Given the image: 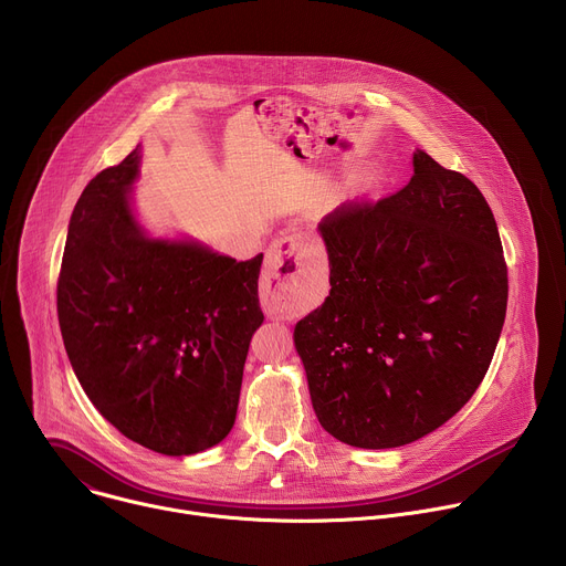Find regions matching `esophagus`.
I'll return each instance as SVG.
<instances>
[{
	"label": "esophagus",
	"instance_id": "1",
	"mask_svg": "<svg viewBox=\"0 0 566 566\" xmlns=\"http://www.w3.org/2000/svg\"><path fill=\"white\" fill-rule=\"evenodd\" d=\"M315 258L311 241L302 232H291L275 239L262 273V302L269 313H275L280 293L302 273V269Z\"/></svg>",
	"mask_w": 566,
	"mask_h": 566
}]
</instances>
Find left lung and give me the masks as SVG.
I'll use <instances>...</instances> for the list:
<instances>
[{
  "label": "left lung",
  "mask_w": 566,
  "mask_h": 566,
  "mask_svg": "<svg viewBox=\"0 0 566 566\" xmlns=\"http://www.w3.org/2000/svg\"><path fill=\"white\" fill-rule=\"evenodd\" d=\"M406 188L322 217L332 291L295 325L319 426L382 450L450 421L486 376L509 300L491 206L415 151Z\"/></svg>",
  "instance_id": "left-lung-1"
}]
</instances>
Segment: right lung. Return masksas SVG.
Listing matches in <instances>:
<instances>
[{
  "label": "right lung",
  "mask_w": 566,
  "mask_h": 566,
  "mask_svg": "<svg viewBox=\"0 0 566 566\" xmlns=\"http://www.w3.org/2000/svg\"><path fill=\"white\" fill-rule=\"evenodd\" d=\"M138 149L80 195L57 277L71 367L96 410L134 443L170 457L230 432L249 345L264 322V255L237 262L188 241L147 239L127 190Z\"/></svg>",
  "instance_id": "1"
}]
</instances>
